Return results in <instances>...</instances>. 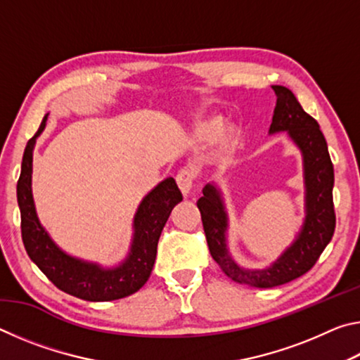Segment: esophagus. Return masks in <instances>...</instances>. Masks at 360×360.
<instances>
[{"label": "esophagus", "mask_w": 360, "mask_h": 360, "mask_svg": "<svg viewBox=\"0 0 360 360\" xmlns=\"http://www.w3.org/2000/svg\"><path fill=\"white\" fill-rule=\"evenodd\" d=\"M176 182H178L179 191L182 192V195L187 197V195L191 193L192 186H193V174H192L191 169H187V168L181 169L178 176H176Z\"/></svg>", "instance_id": "1"}]
</instances>
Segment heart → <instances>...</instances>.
Listing matches in <instances>:
<instances>
[{
  "mask_svg": "<svg viewBox=\"0 0 360 360\" xmlns=\"http://www.w3.org/2000/svg\"><path fill=\"white\" fill-rule=\"evenodd\" d=\"M193 133L200 141H211V139L216 138L217 150L219 154L222 155H230L238 150L243 143V136H245V131H243L241 125H224V119L221 115H211V117H206L197 122Z\"/></svg>",
  "mask_w": 360,
  "mask_h": 360,
  "instance_id": "obj_1",
  "label": "heart"
}]
</instances>
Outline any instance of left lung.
<instances>
[{
	"label": "left lung",
	"mask_w": 360,
	"mask_h": 360,
	"mask_svg": "<svg viewBox=\"0 0 360 360\" xmlns=\"http://www.w3.org/2000/svg\"><path fill=\"white\" fill-rule=\"evenodd\" d=\"M276 106L270 135L285 131L302 154L304 186V219L294 241L265 268H246L233 259L229 249V212L217 182L203 187L197 206L202 212L210 252L229 278L252 288H275L302 276L319 259L335 231L333 165L319 124L303 111L294 94L283 85H273Z\"/></svg>",
	"instance_id": "1"
}]
</instances>
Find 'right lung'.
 <instances>
[{
  "mask_svg": "<svg viewBox=\"0 0 360 360\" xmlns=\"http://www.w3.org/2000/svg\"><path fill=\"white\" fill-rule=\"evenodd\" d=\"M47 115L39 130L27 143L17 182V203L20 208L23 246L39 270L60 290L87 302H111L135 294L148 281L155 264L158 238L182 193L173 178H167L144 195L133 217L131 243L125 259L117 265L103 266L65 252L42 224L36 212L32 174L36 139L46 129Z\"/></svg>",
  "mask_w": 360,
  "mask_h": 360,
  "instance_id": "add662e5",
  "label": "right lung"
}]
</instances>
